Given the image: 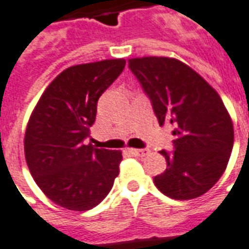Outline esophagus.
I'll return each instance as SVG.
<instances>
[{"mask_svg":"<svg viewBox=\"0 0 249 249\" xmlns=\"http://www.w3.org/2000/svg\"><path fill=\"white\" fill-rule=\"evenodd\" d=\"M129 153L133 155V157H144L147 153H148V150L147 148H131L129 150Z\"/></svg>","mask_w":249,"mask_h":249,"instance_id":"1","label":"esophagus"}]
</instances>
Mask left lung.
Wrapping results in <instances>:
<instances>
[{
  "mask_svg": "<svg viewBox=\"0 0 249 249\" xmlns=\"http://www.w3.org/2000/svg\"><path fill=\"white\" fill-rule=\"evenodd\" d=\"M128 62L160 126L173 125V151H160L167 166L154 177L155 187L177 200L206 194L225 172L233 148V124L222 99L181 61L143 57Z\"/></svg>",
  "mask_w": 249,
  "mask_h": 249,
  "instance_id": "8db88e82",
  "label": "left lung"
}]
</instances>
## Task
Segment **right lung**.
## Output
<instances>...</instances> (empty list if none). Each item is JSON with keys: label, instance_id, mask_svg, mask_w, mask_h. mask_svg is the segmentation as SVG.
Segmentation results:
<instances>
[{"label": "right lung", "instance_id": "1", "mask_svg": "<svg viewBox=\"0 0 249 249\" xmlns=\"http://www.w3.org/2000/svg\"><path fill=\"white\" fill-rule=\"evenodd\" d=\"M125 60H103L65 69L32 111L24 138L25 160L35 182L55 204L86 211L110 192L121 151L87 144L98 99L121 75Z\"/></svg>", "mask_w": 249, "mask_h": 249}]
</instances>
